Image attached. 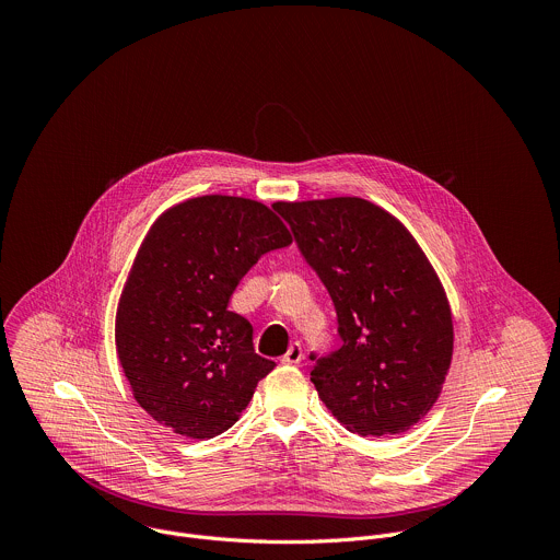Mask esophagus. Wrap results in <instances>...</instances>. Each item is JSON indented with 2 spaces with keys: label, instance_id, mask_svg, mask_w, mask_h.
<instances>
[{
  "label": "esophagus",
  "instance_id": "obj_1",
  "mask_svg": "<svg viewBox=\"0 0 560 560\" xmlns=\"http://www.w3.org/2000/svg\"><path fill=\"white\" fill-rule=\"evenodd\" d=\"M301 360H303V347H301V342H292V345L288 347L285 355L281 358L283 364H299Z\"/></svg>",
  "mask_w": 560,
  "mask_h": 560
}]
</instances>
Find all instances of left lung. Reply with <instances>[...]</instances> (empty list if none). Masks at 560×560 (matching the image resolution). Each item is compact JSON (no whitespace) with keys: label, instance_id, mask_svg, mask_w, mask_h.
<instances>
[{"label":"left lung","instance_id":"obj_1","mask_svg":"<svg viewBox=\"0 0 560 560\" xmlns=\"http://www.w3.org/2000/svg\"><path fill=\"white\" fill-rule=\"evenodd\" d=\"M296 246L327 288L342 345L310 376L351 433L387 438L440 398L453 358L446 292L413 235L360 198L277 202Z\"/></svg>","mask_w":560,"mask_h":560}]
</instances>
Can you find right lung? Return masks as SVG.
<instances>
[{"label":"right lung","instance_id":"right-lung-1","mask_svg":"<svg viewBox=\"0 0 560 560\" xmlns=\"http://www.w3.org/2000/svg\"><path fill=\"white\" fill-rule=\"evenodd\" d=\"M290 244L272 209L233 196L186 200L153 222L118 301L116 351L158 424L211 440L240 420L275 362L229 301L261 255Z\"/></svg>","mask_w":560,"mask_h":560}]
</instances>
